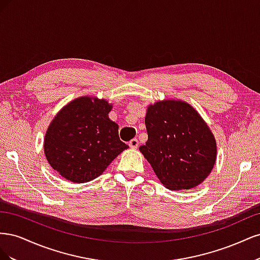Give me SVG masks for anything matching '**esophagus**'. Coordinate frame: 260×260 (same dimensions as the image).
<instances>
[{
  "label": "esophagus",
  "mask_w": 260,
  "mask_h": 260,
  "mask_svg": "<svg viewBox=\"0 0 260 260\" xmlns=\"http://www.w3.org/2000/svg\"><path fill=\"white\" fill-rule=\"evenodd\" d=\"M129 146L131 148H137L139 146V141L138 139H132L129 141Z\"/></svg>",
  "instance_id": "esophagus-1"
}]
</instances>
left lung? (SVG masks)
<instances>
[{"label": "left lung", "mask_w": 260, "mask_h": 260, "mask_svg": "<svg viewBox=\"0 0 260 260\" xmlns=\"http://www.w3.org/2000/svg\"><path fill=\"white\" fill-rule=\"evenodd\" d=\"M148 140L140 151L160 182L170 190H188L214 167L217 145L206 122L182 101L149 105L145 117Z\"/></svg>", "instance_id": "8db88e82"}]
</instances>
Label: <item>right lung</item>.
I'll return each instance as SVG.
<instances>
[{"mask_svg": "<svg viewBox=\"0 0 260 260\" xmlns=\"http://www.w3.org/2000/svg\"><path fill=\"white\" fill-rule=\"evenodd\" d=\"M112 105L83 96L55 116L44 139V153L54 170L75 183L102 175L129 146L120 141L118 124L108 118Z\"/></svg>", "mask_w": 260, "mask_h": 260, "instance_id": "add662e5", "label": "right lung"}]
</instances>
